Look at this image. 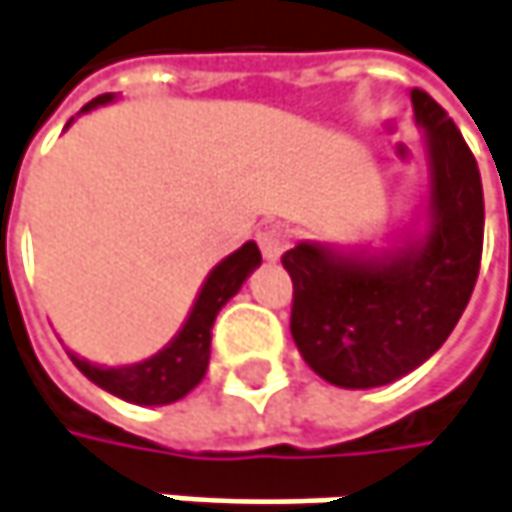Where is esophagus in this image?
<instances>
[{
	"label": "esophagus",
	"mask_w": 512,
	"mask_h": 512,
	"mask_svg": "<svg viewBox=\"0 0 512 512\" xmlns=\"http://www.w3.org/2000/svg\"><path fill=\"white\" fill-rule=\"evenodd\" d=\"M295 240V231L284 223H275V226H266L260 234H257V243H260V252L266 260H278L284 255L286 249L292 246Z\"/></svg>",
	"instance_id": "esophagus-1"
}]
</instances>
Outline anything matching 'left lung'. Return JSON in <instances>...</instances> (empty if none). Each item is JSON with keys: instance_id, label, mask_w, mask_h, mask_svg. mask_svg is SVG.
<instances>
[{"instance_id": "1", "label": "left lung", "mask_w": 512, "mask_h": 512, "mask_svg": "<svg viewBox=\"0 0 512 512\" xmlns=\"http://www.w3.org/2000/svg\"><path fill=\"white\" fill-rule=\"evenodd\" d=\"M411 104L432 153L426 243L365 263L310 243L281 257L292 278V339L321 379L342 388L388 385L423 365L464 316L481 269L484 188L475 156L429 92L414 89Z\"/></svg>"}]
</instances>
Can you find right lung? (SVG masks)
<instances>
[{
    "mask_svg": "<svg viewBox=\"0 0 512 512\" xmlns=\"http://www.w3.org/2000/svg\"><path fill=\"white\" fill-rule=\"evenodd\" d=\"M106 101H112V95H98L83 109H92ZM257 263H260V249L255 243H246L243 249L228 255L208 275L179 336L153 359L127 365V368H98V365H89L86 359L72 356L77 371L86 379H92L95 385H101L109 394H115L127 403H136V406H167V403L182 400L188 391H194L199 379L208 371L211 327H214L220 307L243 286Z\"/></svg>",
    "mask_w": 512,
    "mask_h": 512,
    "instance_id": "right-lung-1",
    "label": "right lung"
}]
</instances>
